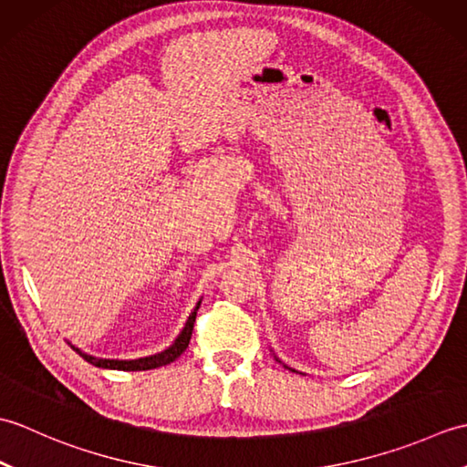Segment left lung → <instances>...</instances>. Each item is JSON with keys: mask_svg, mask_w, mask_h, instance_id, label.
Wrapping results in <instances>:
<instances>
[{"mask_svg": "<svg viewBox=\"0 0 467 467\" xmlns=\"http://www.w3.org/2000/svg\"><path fill=\"white\" fill-rule=\"evenodd\" d=\"M275 359H276V361H279V363H283V361H281V359H279V357H276V355H275ZM283 365H285V363H283ZM285 367H286V365H285ZM286 369H291V367H286ZM291 371H295V369H291ZM295 373H299V371H295Z\"/></svg>", "mask_w": 467, "mask_h": 467, "instance_id": "8db88e82", "label": "left lung"}]
</instances>
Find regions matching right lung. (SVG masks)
Here are the masks:
<instances>
[{
    "mask_svg": "<svg viewBox=\"0 0 467 467\" xmlns=\"http://www.w3.org/2000/svg\"><path fill=\"white\" fill-rule=\"evenodd\" d=\"M198 306H201V301L196 303L194 311L188 315V319L182 327V331L178 333L176 339L172 341L171 347H166L164 351L161 353H154V355H148V357H138V359H102V357H94L90 353L82 351L80 347H76L69 343V347L82 357V359H86L88 363H92L94 367H100V369H118V371H146V369H156V367H162V365H168L172 363L174 359H178L184 353V349L188 347V343H191V337H192V327H194V321H196V311Z\"/></svg>",
    "mask_w": 467,
    "mask_h": 467,
    "instance_id": "right-lung-1",
    "label": "right lung"
}]
</instances>
